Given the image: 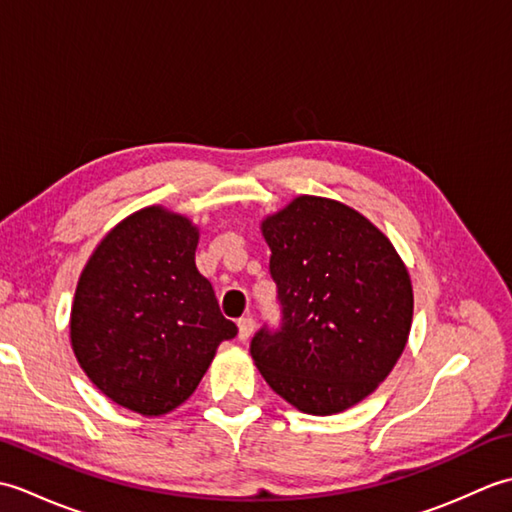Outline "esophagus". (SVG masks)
Instances as JSON below:
<instances>
[{"label": "esophagus", "instance_id": "34e87169", "mask_svg": "<svg viewBox=\"0 0 512 512\" xmlns=\"http://www.w3.org/2000/svg\"><path fill=\"white\" fill-rule=\"evenodd\" d=\"M237 328H239V339L246 341L250 334L255 330V319L253 317H242L237 321Z\"/></svg>", "mask_w": 512, "mask_h": 512}]
</instances>
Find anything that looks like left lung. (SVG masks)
I'll return each mask as SVG.
<instances>
[{"label":"left lung","mask_w":512,"mask_h":512,"mask_svg":"<svg viewBox=\"0 0 512 512\" xmlns=\"http://www.w3.org/2000/svg\"><path fill=\"white\" fill-rule=\"evenodd\" d=\"M262 233L281 323L250 341L259 374L303 413L354 407L407 345L413 290L405 264L367 217L317 195L268 215Z\"/></svg>","instance_id":"1"}]
</instances>
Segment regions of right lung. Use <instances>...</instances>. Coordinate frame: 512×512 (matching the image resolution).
Masks as SVG:
<instances>
[{"label":"right lung","instance_id":"right-lung-1","mask_svg":"<svg viewBox=\"0 0 512 512\" xmlns=\"http://www.w3.org/2000/svg\"><path fill=\"white\" fill-rule=\"evenodd\" d=\"M198 228L162 206L114 226L74 292L76 361L116 405L162 416L182 405L237 325L195 268Z\"/></svg>","mask_w":512,"mask_h":512}]
</instances>
